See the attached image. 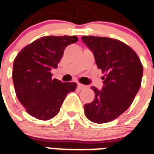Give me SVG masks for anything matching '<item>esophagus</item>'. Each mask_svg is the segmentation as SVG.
<instances>
[{
	"instance_id": "obj_1",
	"label": "esophagus",
	"mask_w": 154,
	"mask_h": 154,
	"mask_svg": "<svg viewBox=\"0 0 154 154\" xmlns=\"http://www.w3.org/2000/svg\"><path fill=\"white\" fill-rule=\"evenodd\" d=\"M78 88H79V89H83V88H85V86L84 85H81V84H78Z\"/></svg>"
}]
</instances>
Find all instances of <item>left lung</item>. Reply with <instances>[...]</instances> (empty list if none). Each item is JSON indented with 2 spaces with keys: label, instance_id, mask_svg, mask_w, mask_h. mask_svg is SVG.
Instances as JSON below:
<instances>
[{
  "label": "left lung",
  "instance_id": "obj_1",
  "mask_svg": "<svg viewBox=\"0 0 154 154\" xmlns=\"http://www.w3.org/2000/svg\"><path fill=\"white\" fill-rule=\"evenodd\" d=\"M81 39L94 53L97 68L105 73L102 90L91 88L95 98L85 105V116L97 124L112 122L133 103L141 85L143 66L135 51L119 40L94 36Z\"/></svg>",
  "mask_w": 154,
  "mask_h": 154
}]
</instances>
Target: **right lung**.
Returning a JSON list of instances; mask_svg holds the SVG:
<instances>
[{"instance_id": "right-lung-1", "label": "right lung", "mask_w": 154, "mask_h": 154, "mask_svg": "<svg viewBox=\"0 0 154 154\" xmlns=\"http://www.w3.org/2000/svg\"><path fill=\"white\" fill-rule=\"evenodd\" d=\"M78 41L76 36H46L37 39L18 53L12 78L18 99L29 115L39 120L53 118L66 95L75 90V82L52 79L67 46Z\"/></svg>"}]
</instances>
